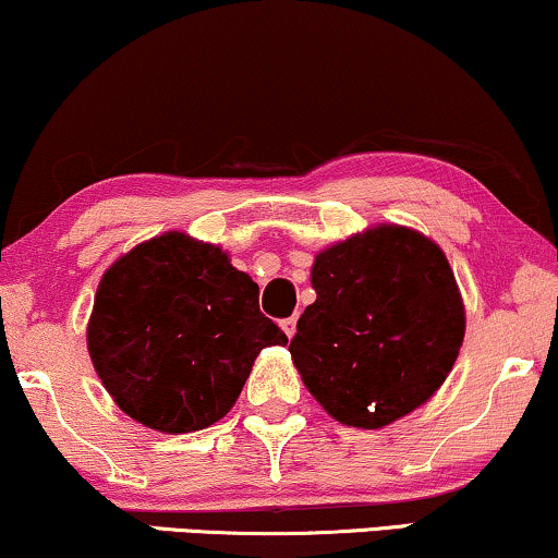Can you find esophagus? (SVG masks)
<instances>
[{"instance_id":"34e87169","label":"esophagus","mask_w":558,"mask_h":558,"mask_svg":"<svg viewBox=\"0 0 558 558\" xmlns=\"http://www.w3.org/2000/svg\"><path fill=\"white\" fill-rule=\"evenodd\" d=\"M281 330H284V335L289 340L294 338V332H296V317H287V319H281Z\"/></svg>"}]
</instances>
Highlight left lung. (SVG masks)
I'll return each instance as SVG.
<instances>
[{
  "label": "left lung",
  "mask_w": 558,
  "mask_h": 558,
  "mask_svg": "<svg viewBox=\"0 0 558 558\" xmlns=\"http://www.w3.org/2000/svg\"><path fill=\"white\" fill-rule=\"evenodd\" d=\"M312 289L289 353L335 422L384 429L439 391L460 355L464 304L437 243L407 226L365 228L319 251Z\"/></svg>",
  "instance_id": "1"
}]
</instances>
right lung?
Wrapping results in <instances>:
<instances>
[{
    "instance_id": "1",
    "label": "right lung",
    "mask_w": 558,
    "mask_h": 558,
    "mask_svg": "<svg viewBox=\"0 0 558 558\" xmlns=\"http://www.w3.org/2000/svg\"><path fill=\"white\" fill-rule=\"evenodd\" d=\"M86 342L124 414L187 434L223 418L256 355L287 335L262 315L258 284L223 248L167 231L104 271Z\"/></svg>"
}]
</instances>
